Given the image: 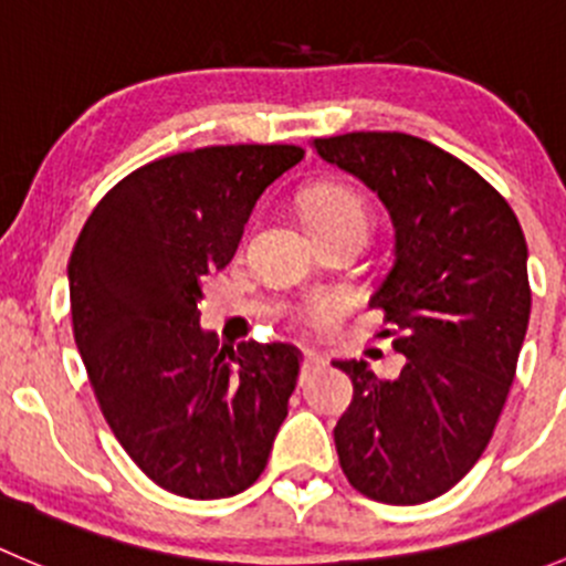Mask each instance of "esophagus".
Here are the masks:
<instances>
[{
  "label": "esophagus",
  "instance_id": "1",
  "mask_svg": "<svg viewBox=\"0 0 566 566\" xmlns=\"http://www.w3.org/2000/svg\"><path fill=\"white\" fill-rule=\"evenodd\" d=\"M315 367H319V356L315 350H304V356H301V375H310Z\"/></svg>",
  "mask_w": 566,
  "mask_h": 566
}]
</instances>
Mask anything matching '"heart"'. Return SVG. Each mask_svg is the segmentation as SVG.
Segmentation results:
<instances>
[{
    "instance_id": "b5f03b06",
    "label": "heart",
    "mask_w": 566,
    "mask_h": 566,
    "mask_svg": "<svg viewBox=\"0 0 566 566\" xmlns=\"http://www.w3.org/2000/svg\"><path fill=\"white\" fill-rule=\"evenodd\" d=\"M301 213H304V221L310 224V230L315 232H356L358 238H367L369 232V205L367 199L361 197L353 188L339 186V182H317V186L306 188L304 197H301ZM328 312V306L323 301L317 304H310L301 310V317L315 323Z\"/></svg>"
}]
</instances>
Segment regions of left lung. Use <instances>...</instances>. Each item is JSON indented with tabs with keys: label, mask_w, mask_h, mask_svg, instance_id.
<instances>
[{
	"label": "left lung",
	"mask_w": 566,
	"mask_h": 566,
	"mask_svg": "<svg viewBox=\"0 0 566 566\" xmlns=\"http://www.w3.org/2000/svg\"><path fill=\"white\" fill-rule=\"evenodd\" d=\"M389 208L394 268L373 298L405 356L397 380L339 364L350 408L334 427L347 482L384 504L438 499L493 438L528 328L526 238L476 169L399 130L312 139Z\"/></svg>",
	"instance_id": "1"
}]
</instances>
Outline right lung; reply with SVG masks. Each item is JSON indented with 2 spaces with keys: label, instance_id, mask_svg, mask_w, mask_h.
Here are the masks:
<instances>
[{
  "label": "right lung",
  "instance_id": "1",
  "mask_svg": "<svg viewBox=\"0 0 566 566\" xmlns=\"http://www.w3.org/2000/svg\"><path fill=\"white\" fill-rule=\"evenodd\" d=\"M298 145H213L125 175L67 262L90 386L119 447L182 499H227L260 479L298 380V350L199 328L205 276L224 268L260 193Z\"/></svg>",
  "mask_w": 566,
  "mask_h": 566
}]
</instances>
